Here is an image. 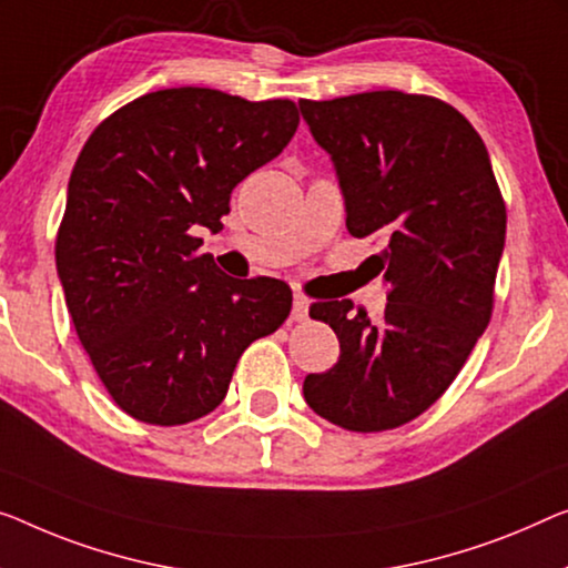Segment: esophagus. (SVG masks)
Wrapping results in <instances>:
<instances>
[{
  "instance_id": "obj_1",
  "label": "esophagus",
  "mask_w": 568,
  "mask_h": 568,
  "mask_svg": "<svg viewBox=\"0 0 568 568\" xmlns=\"http://www.w3.org/2000/svg\"><path fill=\"white\" fill-rule=\"evenodd\" d=\"M308 306H311V301L306 298V295L295 293L293 295V318L295 321H306L308 318Z\"/></svg>"
}]
</instances>
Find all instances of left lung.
Returning <instances> with one entry per match:
<instances>
[{"label": "left lung", "instance_id": "1", "mask_svg": "<svg viewBox=\"0 0 568 568\" xmlns=\"http://www.w3.org/2000/svg\"><path fill=\"white\" fill-rule=\"evenodd\" d=\"M298 106L334 160L346 230L385 242L367 262L387 285L379 318L346 298L313 303L342 354L303 397L334 426L390 430L446 393L493 318L505 201L485 142L442 99L367 91Z\"/></svg>", "mask_w": 568, "mask_h": 568}]
</instances>
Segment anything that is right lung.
I'll list each match as a JSON object with an SVG mask.
<instances>
[{
	"instance_id": "add662e5",
	"label": "right lung",
	"mask_w": 568,
	"mask_h": 568,
	"mask_svg": "<svg viewBox=\"0 0 568 568\" xmlns=\"http://www.w3.org/2000/svg\"><path fill=\"white\" fill-rule=\"evenodd\" d=\"M298 122L291 99L181 87L130 101L91 132L55 265L79 342L126 416H206L242 352L291 313V287L224 275L196 232L222 230L234 185L281 155Z\"/></svg>"
}]
</instances>
